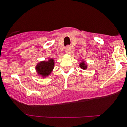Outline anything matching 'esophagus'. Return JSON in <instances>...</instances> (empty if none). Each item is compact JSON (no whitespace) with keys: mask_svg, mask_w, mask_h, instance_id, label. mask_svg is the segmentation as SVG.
I'll return each mask as SVG.
<instances>
[{"mask_svg":"<svg viewBox=\"0 0 127 127\" xmlns=\"http://www.w3.org/2000/svg\"><path fill=\"white\" fill-rule=\"evenodd\" d=\"M70 50H71V47L70 46H66L65 47V51L66 52H69Z\"/></svg>","mask_w":127,"mask_h":127,"instance_id":"obj_1","label":"esophagus"}]
</instances>
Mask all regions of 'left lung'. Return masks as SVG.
<instances>
[{"instance_id": "left-lung-1", "label": "left lung", "mask_w": 127, "mask_h": 127, "mask_svg": "<svg viewBox=\"0 0 127 127\" xmlns=\"http://www.w3.org/2000/svg\"><path fill=\"white\" fill-rule=\"evenodd\" d=\"M80 67L82 68L83 69H86V66L85 65V64L84 63H82L80 64Z\"/></svg>"}]
</instances>
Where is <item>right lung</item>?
I'll list each match as a JSON object with an SVG mask.
<instances>
[{
	"instance_id": "1",
	"label": "right lung",
	"mask_w": 127,
	"mask_h": 127,
	"mask_svg": "<svg viewBox=\"0 0 127 127\" xmlns=\"http://www.w3.org/2000/svg\"><path fill=\"white\" fill-rule=\"evenodd\" d=\"M54 68L53 59H50L48 62L43 61L37 64L36 69L39 74L43 76H47L51 72Z\"/></svg>"
}]
</instances>
